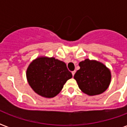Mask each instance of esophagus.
<instances>
[{
	"mask_svg": "<svg viewBox=\"0 0 127 127\" xmlns=\"http://www.w3.org/2000/svg\"><path fill=\"white\" fill-rule=\"evenodd\" d=\"M75 72H76L75 70H74V71L72 72V76H74V74H75Z\"/></svg>",
	"mask_w": 127,
	"mask_h": 127,
	"instance_id": "1",
	"label": "esophagus"
}]
</instances>
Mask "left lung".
<instances>
[{
  "instance_id": "obj_1",
  "label": "left lung",
  "mask_w": 127,
  "mask_h": 127,
  "mask_svg": "<svg viewBox=\"0 0 127 127\" xmlns=\"http://www.w3.org/2000/svg\"><path fill=\"white\" fill-rule=\"evenodd\" d=\"M79 66L74 78L82 92L92 96L101 94L108 88L111 73L104 64L86 59L80 62Z\"/></svg>"
}]
</instances>
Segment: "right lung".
Masks as SVG:
<instances>
[{
  "label": "right lung",
  "mask_w": 127,
  "mask_h": 127,
  "mask_svg": "<svg viewBox=\"0 0 127 127\" xmlns=\"http://www.w3.org/2000/svg\"><path fill=\"white\" fill-rule=\"evenodd\" d=\"M72 77V73L64 62L45 56L33 60L26 70L29 85L36 94L46 98L59 94Z\"/></svg>",
  "instance_id": "1"
}]
</instances>
